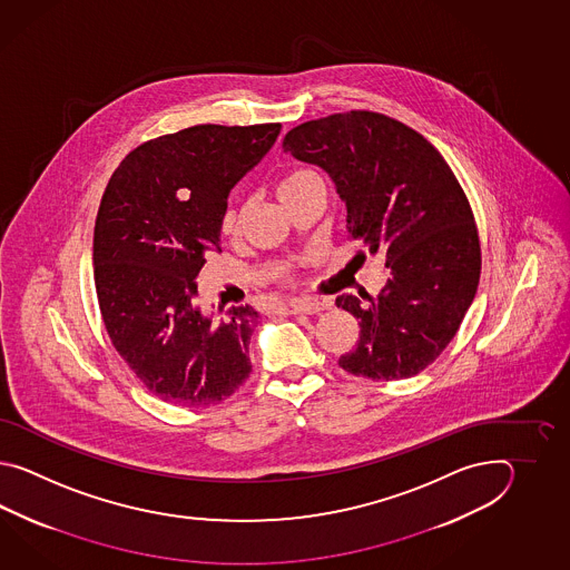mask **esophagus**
I'll list each match as a JSON object with an SVG mask.
<instances>
[{
  "mask_svg": "<svg viewBox=\"0 0 570 570\" xmlns=\"http://www.w3.org/2000/svg\"><path fill=\"white\" fill-rule=\"evenodd\" d=\"M291 314H320L322 309H326V303L317 302V299H293L289 303Z\"/></svg>",
  "mask_w": 570,
  "mask_h": 570,
  "instance_id": "1",
  "label": "esophagus"
}]
</instances>
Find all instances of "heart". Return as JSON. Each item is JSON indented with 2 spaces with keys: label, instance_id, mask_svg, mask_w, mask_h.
Listing matches in <instances>:
<instances>
[{
  "label": "heart",
  "instance_id": "1",
  "mask_svg": "<svg viewBox=\"0 0 570 570\" xmlns=\"http://www.w3.org/2000/svg\"><path fill=\"white\" fill-rule=\"evenodd\" d=\"M317 177H315L312 170H293L289 173L283 181L279 183V187H277V195H279L281 202L283 199H287L289 195L295 194V191H299L305 183L315 181ZM240 224V216H238V212L236 209H228L226 214H224V218H222V228L226 234H238V226ZM281 275H285V271L281 273Z\"/></svg>",
  "mask_w": 570,
  "mask_h": 570
}]
</instances>
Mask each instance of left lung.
I'll return each instance as SVG.
<instances>
[{
	"label": "left lung",
	"instance_id": "8db88e82",
	"mask_svg": "<svg viewBox=\"0 0 570 570\" xmlns=\"http://www.w3.org/2000/svg\"><path fill=\"white\" fill-rule=\"evenodd\" d=\"M283 150L326 173L346 230L389 279L375 299L340 295L361 338L340 356L352 375L407 379L434 363L461 326L481 277L473 212L446 160L422 134L375 111H346L293 128Z\"/></svg>",
	"mask_w": 570,
	"mask_h": 570
}]
</instances>
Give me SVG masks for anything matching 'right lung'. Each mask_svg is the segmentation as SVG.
I'll list each match as a JSON object with an SVG mask.
<instances>
[{
  "mask_svg": "<svg viewBox=\"0 0 570 570\" xmlns=\"http://www.w3.org/2000/svg\"><path fill=\"white\" fill-rule=\"evenodd\" d=\"M281 124H202L145 142L114 170L94 232L97 302L114 348L153 395L181 407L230 397L250 375V305L214 320L197 275L219 253L228 195Z\"/></svg>",
  "mask_w": 570,
  "mask_h": 570,
  "instance_id": "obj_1",
  "label": "right lung"
}]
</instances>
